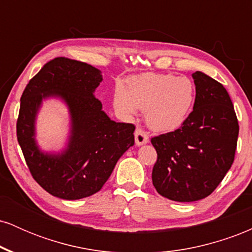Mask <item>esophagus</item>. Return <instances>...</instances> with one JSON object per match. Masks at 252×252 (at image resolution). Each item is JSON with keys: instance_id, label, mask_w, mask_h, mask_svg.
Wrapping results in <instances>:
<instances>
[{"instance_id": "esophagus-1", "label": "esophagus", "mask_w": 252, "mask_h": 252, "mask_svg": "<svg viewBox=\"0 0 252 252\" xmlns=\"http://www.w3.org/2000/svg\"><path fill=\"white\" fill-rule=\"evenodd\" d=\"M135 142L137 146H142L149 142L148 135L146 134V131H143L142 129H136L135 131Z\"/></svg>"}]
</instances>
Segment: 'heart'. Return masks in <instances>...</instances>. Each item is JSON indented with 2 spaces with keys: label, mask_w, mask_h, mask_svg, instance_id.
I'll return each mask as SVG.
<instances>
[{
  "label": "heart",
  "mask_w": 252,
  "mask_h": 252,
  "mask_svg": "<svg viewBox=\"0 0 252 252\" xmlns=\"http://www.w3.org/2000/svg\"><path fill=\"white\" fill-rule=\"evenodd\" d=\"M194 100L192 80L172 73L141 74L131 78L126 88L117 84L114 92V106L120 116L129 120L142 109L147 124L158 131L179 128L189 116Z\"/></svg>",
  "instance_id": "heart-1"
}]
</instances>
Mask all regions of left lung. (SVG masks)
Wrapping results in <instances>:
<instances>
[{"instance_id":"left-lung-1","label":"left lung","mask_w":252,"mask_h":252,"mask_svg":"<svg viewBox=\"0 0 252 252\" xmlns=\"http://www.w3.org/2000/svg\"><path fill=\"white\" fill-rule=\"evenodd\" d=\"M193 111L179 129L152 138L158 161L152 173L158 194L190 202L209 196L235 160L239 126L220 83L196 71Z\"/></svg>"}]
</instances>
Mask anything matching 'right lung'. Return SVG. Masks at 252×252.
I'll return each instance as SVG.
<instances>
[{"label":"right lung","mask_w":252,"mask_h":252,"mask_svg":"<svg viewBox=\"0 0 252 252\" xmlns=\"http://www.w3.org/2000/svg\"><path fill=\"white\" fill-rule=\"evenodd\" d=\"M102 80V72L89 63L56 58L22 94L17 141L34 180L57 198L77 200L97 193L135 143V126L112 121L94 97ZM52 97L65 104L70 117L66 143L59 152L42 151L36 140L37 115Z\"/></svg>","instance_id":"right-lung-1"}]
</instances>
